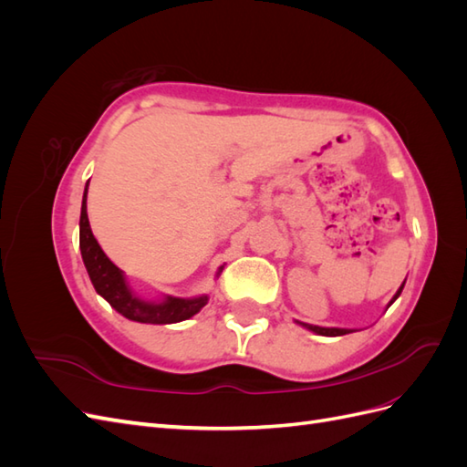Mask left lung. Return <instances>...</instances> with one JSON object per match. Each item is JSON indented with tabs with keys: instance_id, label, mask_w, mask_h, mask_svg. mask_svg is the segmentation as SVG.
Here are the masks:
<instances>
[{
	"instance_id": "obj_1",
	"label": "left lung",
	"mask_w": 467,
	"mask_h": 467,
	"mask_svg": "<svg viewBox=\"0 0 467 467\" xmlns=\"http://www.w3.org/2000/svg\"><path fill=\"white\" fill-rule=\"evenodd\" d=\"M403 286H405V282H403V285L398 288V292H395V296H393V298L389 300L388 307H389L395 300L400 298V294H401ZM296 323H300L302 327H306L307 331H314V333L323 335V337H341V335H347V333H352V331H355V329H341V327H319V325H309V323H302V321H296Z\"/></svg>"
}]
</instances>
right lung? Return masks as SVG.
<instances>
[{"instance_id":"add662e5","label":"right lung","mask_w":467,"mask_h":467,"mask_svg":"<svg viewBox=\"0 0 467 467\" xmlns=\"http://www.w3.org/2000/svg\"><path fill=\"white\" fill-rule=\"evenodd\" d=\"M88 187L83 191L81 201V216H79V251L83 265L88 268L91 285L99 296L115 307L120 316L138 323H153V325H169L191 319L208 304V294L194 296V298H177V296H161L160 300H148L138 296L126 275L112 263L91 232L88 218ZM222 268H218L216 276H220Z\"/></svg>"}]
</instances>
